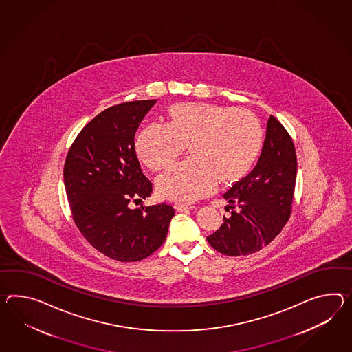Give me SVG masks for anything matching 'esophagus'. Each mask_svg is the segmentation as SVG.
<instances>
[{
	"instance_id": "obj_1",
	"label": "esophagus",
	"mask_w": 352,
	"mask_h": 352,
	"mask_svg": "<svg viewBox=\"0 0 352 352\" xmlns=\"http://www.w3.org/2000/svg\"><path fill=\"white\" fill-rule=\"evenodd\" d=\"M174 208H175L177 211H179V212H186V211H188V210H193L195 207L188 206V205H183V204H175Z\"/></svg>"
}]
</instances>
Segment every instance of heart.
Returning a JSON list of instances; mask_svg holds the SVG:
<instances>
[{
  "instance_id": "1",
  "label": "heart",
  "mask_w": 352,
  "mask_h": 352,
  "mask_svg": "<svg viewBox=\"0 0 352 352\" xmlns=\"http://www.w3.org/2000/svg\"><path fill=\"white\" fill-rule=\"evenodd\" d=\"M172 122H151L138 133L136 150L151 170H162L184 154L156 179L164 198L189 204L214 193L219 182L232 183L244 177L262 146L257 117L247 109L207 103H182L170 111Z\"/></svg>"
}]
</instances>
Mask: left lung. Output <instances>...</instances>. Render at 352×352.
Returning a JSON list of instances; mask_svg holds the SVG:
<instances>
[{
	"label": "left lung",
	"mask_w": 352,
	"mask_h": 352,
	"mask_svg": "<svg viewBox=\"0 0 352 352\" xmlns=\"http://www.w3.org/2000/svg\"><path fill=\"white\" fill-rule=\"evenodd\" d=\"M298 159L292 138L270 117L266 140L256 168L236 182L223 198L232 210L219 230L207 236L226 256H247L266 247L281 232L292 214Z\"/></svg>",
	"instance_id": "left-lung-1"
}]
</instances>
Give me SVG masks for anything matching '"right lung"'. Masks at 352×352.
I'll return each mask as SVG.
<instances>
[{
	"instance_id": "right-lung-1",
	"label": "right lung",
	"mask_w": 352,
	"mask_h": 352,
	"mask_svg": "<svg viewBox=\"0 0 352 352\" xmlns=\"http://www.w3.org/2000/svg\"><path fill=\"white\" fill-rule=\"evenodd\" d=\"M156 100L118 104L86 124L69 148L63 179L74 221L95 249L136 262L160 248L174 216L165 204L131 208L153 190L135 151V133Z\"/></svg>"
}]
</instances>
